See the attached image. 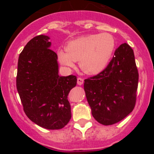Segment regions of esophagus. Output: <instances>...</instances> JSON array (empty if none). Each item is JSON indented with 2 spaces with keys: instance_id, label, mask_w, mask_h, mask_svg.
<instances>
[{
  "instance_id": "1",
  "label": "esophagus",
  "mask_w": 154,
  "mask_h": 154,
  "mask_svg": "<svg viewBox=\"0 0 154 154\" xmlns=\"http://www.w3.org/2000/svg\"><path fill=\"white\" fill-rule=\"evenodd\" d=\"M83 82H84V80H83V79L82 78H77V85H82L83 84Z\"/></svg>"
}]
</instances>
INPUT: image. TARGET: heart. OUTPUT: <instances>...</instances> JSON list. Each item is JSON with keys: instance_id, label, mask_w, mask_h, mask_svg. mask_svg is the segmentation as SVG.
<instances>
[{"instance_id": "obj_1", "label": "heart", "mask_w": 154, "mask_h": 154, "mask_svg": "<svg viewBox=\"0 0 154 154\" xmlns=\"http://www.w3.org/2000/svg\"><path fill=\"white\" fill-rule=\"evenodd\" d=\"M115 48V39L109 33L84 35L69 42L65 47L66 52L58 51V59L67 67H73L75 61H79L85 73L98 75L106 68Z\"/></svg>"}]
</instances>
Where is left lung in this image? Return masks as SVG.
<instances>
[{
	"mask_svg": "<svg viewBox=\"0 0 154 154\" xmlns=\"http://www.w3.org/2000/svg\"><path fill=\"white\" fill-rule=\"evenodd\" d=\"M137 85L133 50L123 43L103 72L85 79L86 98L95 119L111 125L125 119L135 107Z\"/></svg>",
	"mask_w": 154,
	"mask_h": 154,
	"instance_id": "obj_1",
	"label": "left lung"
}]
</instances>
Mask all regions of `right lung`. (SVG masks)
<instances>
[{
	"label": "right lung",
	"mask_w": 154,
	"mask_h": 154,
	"mask_svg": "<svg viewBox=\"0 0 154 154\" xmlns=\"http://www.w3.org/2000/svg\"><path fill=\"white\" fill-rule=\"evenodd\" d=\"M50 37L40 35L28 42L18 60L17 88L26 115L38 126L59 130L71 119L69 92L75 76L59 75L57 54Z\"/></svg>",
	"instance_id": "right-lung-1"
}]
</instances>
